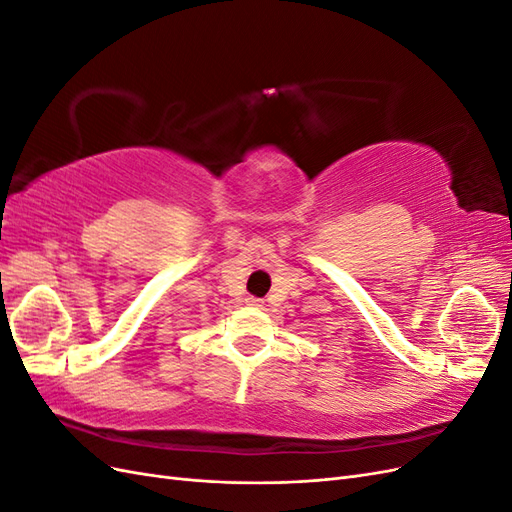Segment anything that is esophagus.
Instances as JSON below:
<instances>
[{"label":"esophagus","mask_w":512,"mask_h":512,"mask_svg":"<svg viewBox=\"0 0 512 512\" xmlns=\"http://www.w3.org/2000/svg\"><path fill=\"white\" fill-rule=\"evenodd\" d=\"M247 305H252V307H260V305H262V299L250 297V299H247Z\"/></svg>","instance_id":"34e87169"}]
</instances>
